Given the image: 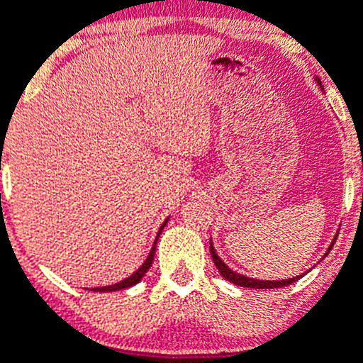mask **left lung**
<instances>
[{
    "instance_id": "1",
    "label": "left lung",
    "mask_w": 363,
    "mask_h": 363,
    "mask_svg": "<svg viewBox=\"0 0 363 363\" xmlns=\"http://www.w3.org/2000/svg\"><path fill=\"white\" fill-rule=\"evenodd\" d=\"M315 81H318V84H321L319 77H315ZM335 239H337V235H335ZM335 239H333L332 245L328 246V252H326V253H330V250H332ZM211 257H213L214 264H216L218 271H220V275L223 277L225 280H228V282L235 284V286H239V287H250V289H279V287H286V286H289V284L298 282V280H300L301 277L305 275V273H303V275L293 277V279H289V280H257V279H250V277H245V275H241V273H235V271H232L230 267H228L227 264H225L223 260L220 259V255H218L216 250H214V246H213V239H211Z\"/></svg>"
}]
</instances>
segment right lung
<instances>
[{
    "label": "right lung",
    "instance_id": "obj_1",
    "mask_svg": "<svg viewBox=\"0 0 363 363\" xmlns=\"http://www.w3.org/2000/svg\"><path fill=\"white\" fill-rule=\"evenodd\" d=\"M167 223H168V218H167V220L163 221V225H161L160 230H157V235H156V239H154V245H152V248H150V253H149V255H147L145 262H143L142 266H140L138 269H136L135 273H133V275H129L128 279L121 280V282L113 284V286H108V287H96V289H92V291H99V293H111V291L128 289V287H133V286H135V284H138L140 280L143 279V275H145L147 271H149V267L152 266L154 253H156V242H157V239H160V234H161V232H163L164 225H167Z\"/></svg>",
    "mask_w": 363,
    "mask_h": 363
}]
</instances>
